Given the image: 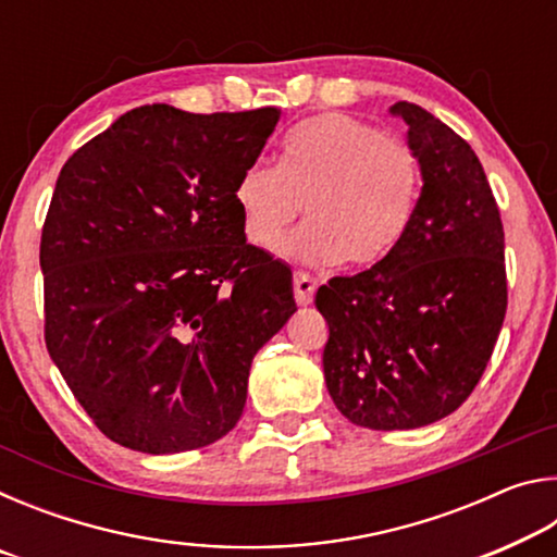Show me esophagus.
<instances>
[{
    "instance_id": "obj_1",
    "label": "esophagus",
    "mask_w": 557,
    "mask_h": 557,
    "mask_svg": "<svg viewBox=\"0 0 557 557\" xmlns=\"http://www.w3.org/2000/svg\"><path fill=\"white\" fill-rule=\"evenodd\" d=\"M295 299L299 307H307L314 301V292H317V280L312 275H307V272H295Z\"/></svg>"
}]
</instances>
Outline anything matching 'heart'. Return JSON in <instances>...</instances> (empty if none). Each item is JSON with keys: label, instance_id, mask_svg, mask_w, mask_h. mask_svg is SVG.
Instances as JSON below:
<instances>
[{"label": "heart", "instance_id": "heart-1", "mask_svg": "<svg viewBox=\"0 0 557 557\" xmlns=\"http://www.w3.org/2000/svg\"><path fill=\"white\" fill-rule=\"evenodd\" d=\"M420 184V162L408 145L369 122L326 112L287 132L277 166H245L233 201L256 248L277 250L307 206L309 223L287 243L289 256L363 270L403 240Z\"/></svg>", "mask_w": 557, "mask_h": 557}]
</instances>
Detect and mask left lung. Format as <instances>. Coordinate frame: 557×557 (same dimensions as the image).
I'll list each match as a JSON object with an SVG mask.
<instances>
[{
  "label": "left lung",
  "mask_w": 557,
  "mask_h": 557,
  "mask_svg": "<svg viewBox=\"0 0 557 557\" xmlns=\"http://www.w3.org/2000/svg\"><path fill=\"white\" fill-rule=\"evenodd\" d=\"M391 112L408 122L420 162L418 209L388 258L317 292L329 395L369 430L455 412L482 379L508 305L502 213L474 149L414 102Z\"/></svg>",
  "instance_id": "8db88e82"
}]
</instances>
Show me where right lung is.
<instances>
[{"mask_svg": "<svg viewBox=\"0 0 557 557\" xmlns=\"http://www.w3.org/2000/svg\"><path fill=\"white\" fill-rule=\"evenodd\" d=\"M280 110H129L63 164L41 231L44 338L102 435L147 455L235 428L252 356L295 314L233 186Z\"/></svg>", "mask_w": 557, "mask_h": 557, "instance_id": "add662e5", "label": "right lung"}]
</instances>
